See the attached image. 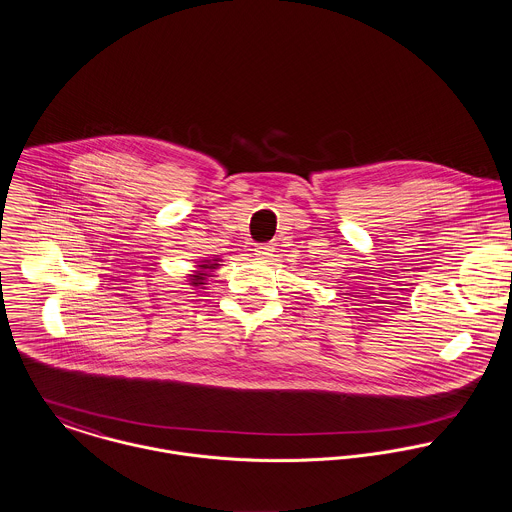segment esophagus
<instances>
[{"mask_svg":"<svg viewBox=\"0 0 512 512\" xmlns=\"http://www.w3.org/2000/svg\"><path fill=\"white\" fill-rule=\"evenodd\" d=\"M273 251H275L273 243H259V245L255 247V255L261 257V259H269V257L273 255Z\"/></svg>","mask_w":512,"mask_h":512,"instance_id":"34e87169","label":"esophagus"}]
</instances>
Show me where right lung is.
Returning <instances> with one entry per match:
<instances>
[{"instance_id":"add662e5","label":"right lung","mask_w":512,"mask_h":512,"mask_svg":"<svg viewBox=\"0 0 512 512\" xmlns=\"http://www.w3.org/2000/svg\"><path fill=\"white\" fill-rule=\"evenodd\" d=\"M222 259L220 257H212V259H200L197 261V271H193V275H189V284L195 288H204V284L208 282V276H214L212 273L220 267Z\"/></svg>"}]
</instances>
